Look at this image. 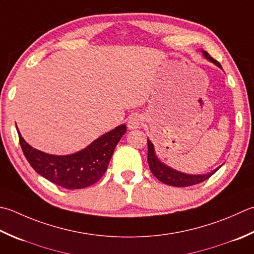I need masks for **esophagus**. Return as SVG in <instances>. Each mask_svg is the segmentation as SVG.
Listing matches in <instances>:
<instances>
[{"mask_svg": "<svg viewBox=\"0 0 254 254\" xmlns=\"http://www.w3.org/2000/svg\"><path fill=\"white\" fill-rule=\"evenodd\" d=\"M142 124V119L140 116L137 114H133L127 120V127L128 130H135V128H138Z\"/></svg>", "mask_w": 254, "mask_h": 254, "instance_id": "obj_1", "label": "esophagus"}]
</instances>
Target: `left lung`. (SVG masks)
<instances>
[{
	"label": "left lung",
	"mask_w": 254,
	"mask_h": 254,
	"mask_svg": "<svg viewBox=\"0 0 254 254\" xmlns=\"http://www.w3.org/2000/svg\"><path fill=\"white\" fill-rule=\"evenodd\" d=\"M203 57H205L207 61L211 62L212 64H215L216 66L221 68V64L215 61L212 57H210V55L208 54L205 51H201ZM222 69V68H221ZM147 146H148V152H147V162H148V166H150V170L152 174L155 176L158 181H161L162 183L166 184V185L170 186H175V187H187V186H192L196 185V184H199L203 181H206L212 176L219 167H217L216 170H213L210 173L207 174H201V175H192V174H185L182 172H178L174 168L167 166L166 164H164L158 160L155 150H154V145L153 143L147 138Z\"/></svg>",
	"instance_id": "8db88e82"
}]
</instances>
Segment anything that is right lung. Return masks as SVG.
<instances>
[{
    "mask_svg": "<svg viewBox=\"0 0 254 254\" xmlns=\"http://www.w3.org/2000/svg\"><path fill=\"white\" fill-rule=\"evenodd\" d=\"M126 132L127 126L121 124L81 151L70 155H52L29 145L17 128L19 144L31 166L49 182L67 190H81L100 180L107 171L114 148Z\"/></svg>",
    "mask_w": 254,
    "mask_h": 254,
    "instance_id": "add662e5",
    "label": "right lung"
}]
</instances>
